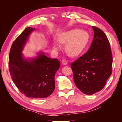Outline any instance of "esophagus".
<instances>
[{"label":"esophagus","instance_id":"34e87169","mask_svg":"<svg viewBox=\"0 0 122 122\" xmlns=\"http://www.w3.org/2000/svg\"><path fill=\"white\" fill-rule=\"evenodd\" d=\"M61 62H62V64L64 65H68V62L66 61L65 60H62L61 61Z\"/></svg>","mask_w":122,"mask_h":122}]
</instances>
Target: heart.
<instances>
[{
  "mask_svg": "<svg viewBox=\"0 0 122 122\" xmlns=\"http://www.w3.org/2000/svg\"><path fill=\"white\" fill-rule=\"evenodd\" d=\"M90 39V34L86 31L79 29H72L64 31L58 36V41L66 44V50L71 56H76L81 53L86 48ZM53 49L58 50L60 46L59 44L53 41Z\"/></svg>",
  "mask_w": 122,
  "mask_h": 122,
  "instance_id": "obj_1",
  "label": "heart"
}]
</instances>
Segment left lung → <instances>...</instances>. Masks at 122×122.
Masks as SVG:
<instances>
[{"instance_id":"1","label":"left lung","mask_w":122,"mask_h":122,"mask_svg":"<svg viewBox=\"0 0 122 122\" xmlns=\"http://www.w3.org/2000/svg\"><path fill=\"white\" fill-rule=\"evenodd\" d=\"M92 28L94 35L89 49L71 65L74 81L86 95L102 90L112 73V55L109 41L101 29Z\"/></svg>"}]
</instances>
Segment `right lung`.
<instances>
[{
	"instance_id": "obj_1",
	"label": "right lung",
	"mask_w": 122,
	"mask_h": 122,
	"mask_svg": "<svg viewBox=\"0 0 122 122\" xmlns=\"http://www.w3.org/2000/svg\"><path fill=\"white\" fill-rule=\"evenodd\" d=\"M35 28H26L13 42L9 54V67L12 79L27 97L47 98L55 89L54 76L60 68L57 59L39 53L35 58L26 59L22 53L29 35Z\"/></svg>"
}]
</instances>
